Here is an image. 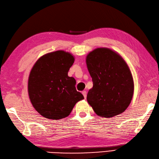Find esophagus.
Instances as JSON below:
<instances>
[{"mask_svg": "<svg viewBox=\"0 0 159 159\" xmlns=\"http://www.w3.org/2000/svg\"><path fill=\"white\" fill-rule=\"evenodd\" d=\"M82 94L84 95V98H86V97H87V93H86V91H85V90H84V91H82Z\"/></svg>", "mask_w": 159, "mask_h": 159, "instance_id": "1", "label": "esophagus"}]
</instances>
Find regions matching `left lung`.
<instances>
[{"label": "left lung", "mask_w": 159, "mask_h": 159, "mask_svg": "<svg viewBox=\"0 0 159 159\" xmlns=\"http://www.w3.org/2000/svg\"><path fill=\"white\" fill-rule=\"evenodd\" d=\"M93 82L87 101L98 116L111 118L120 114L132 100L134 84L128 65L108 48H97L86 57Z\"/></svg>", "instance_id": "left-lung-1"}]
</instances>
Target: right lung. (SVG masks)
I'll return each instance as SVG.
<instances>
[{
  "mask_svg": "<svg viewBox=\"0 0 159 159\" xmlns=\"http://www.w3.org/2000/svg\"><path fill=\"white\" fill-rule=\"evenodd\" d=\"M73 62L70 53L58 50L41 56L32 69L28 83L29 98L43 117H67L77 102L84 98L75 89V80L68 76Z\"/></svg>",
  "mask_w": 159,
  "mask_h": 159,
  "instance_id": "right-lung-1",
  "label": "right lung"
}]
</instances>
